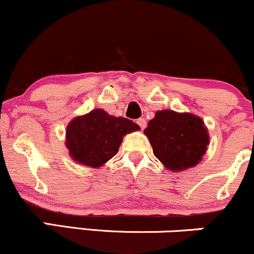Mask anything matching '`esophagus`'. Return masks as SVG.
<instances>
[{
	"instance_id": "34e87169",
	"label": "esophagus",
	"mask_w": 254,
	"mask_h": 254,
	"mask_svg": "<svg viewBox=\"0 0 254 254\" xmlns=\"http://www.w3.org/2000/svg\"><path fill=\"white\" fill-rule=\"evenodd\" d=\"M137 124H138L139 127H141V129L143 130L144 127H147V121H145L144 118H139V119H137Z\"/></svg>"
}]
</instances>
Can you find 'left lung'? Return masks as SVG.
Returning <instances> with one entry per match:
<instances>
[{
    "label": "left lung",
    "instance_id": "left-lung-1",
    "mask_svg": "<svg viewBox=\"0 0 254 254\" xmlns=\"http://www.w3.org/2000/svg\"><path fill=\"white\" fill-rule=\"evenodd\" d=\"M144 135L154 155L172 172H182L199 164L210 138L202 118L172 110L157 111L144 129Z\"/></svg>",
    "mask_w": 254,
    "mask_h": 254
}]
</instances>
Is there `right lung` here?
Returning a JSON list of instances; mask_svg holds the SVG:
<instances>
[{
    "label": "right lung",
    "mask_w": 254,
    "mask_h": 254,
    "mask_svg": "<svg viewBox=\"0 0 254 254\" xmlns=\"http://www.w3.org/2000/svg\"><path fill=\"white\" fill-rule=\"evenodd\" d=\"M139 129L130 119L115 117L103 109H95L69 122L65 147L77 164L99 168L118 153L125 135Z\"/></svg>",
    "instance_id": "right-lung-1"
}]
</instances>
